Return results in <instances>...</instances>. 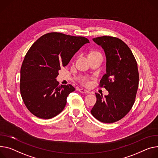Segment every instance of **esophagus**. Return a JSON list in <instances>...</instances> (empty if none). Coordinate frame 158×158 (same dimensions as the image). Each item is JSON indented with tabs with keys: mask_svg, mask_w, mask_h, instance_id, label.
<instances>
[{
	"mask_svg": "<svg viewBox=\"0 0 158 158\" xmlns=\"http://www.w3.org/2000/svg\"><path fill=\"white\" fill-rule=\"evenodd\" d=\"M79 92L81 93H85V94H88V93H89V91L85 89H79Z\"/></svg>",
	"mask_w": 158,
	"mask_h": 158,
	"instance_id": "esophagus-1",
	"label": "esophagus"
}]
</instances>
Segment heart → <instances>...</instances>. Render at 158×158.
Instances as JSON below:
<instances>
[{
	"mask_svg": "<svg viewBox=\"0 0 158 158\" xmlns=\"http://www.w3.org/2000/svg\"><path fill=\"white\" fill-rule=\"evenodd\" d=\"M94 53H99L97 51H93L91 52L90 54H94ZM89 54V55H90ZM81 83L82 84V85L84 86H88L91 85V81H90V79L88 77L86 76H82L79 79Z\"/></svg>",
	"mask_w": 158,
	"mask_h": 158,
	"instance_id": "1",
	"label": "heart"
}]
</instances>
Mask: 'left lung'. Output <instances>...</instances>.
I'll use <instances>...</instances> for the list:
<instances>
[{
	"label": "left lung",
	"mask_w": 158,
	"mask_h": 158,
	"mask_svg": "<svg viewBox=\"0 0 158 158\" xmlns=\"http://www.w3.org/2000/svg\"><path fill=\"white\" fill-rule=\"evenodd\" d=\"M102 46L106 55L107 73L99 87L109 93L107 96L95 93L97 102L91 114L104 123L116 122L127 115L135 103L139 82L137 63L130 48L115 37L102 36L93 39Z\"/></svg>",
	"instance_id": "8db88e82"
}]
</instances>
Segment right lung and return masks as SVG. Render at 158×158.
Segmentation results:
<instances>
[{"mask_svg": "<svg viewBox=\"0 0 158 158\" xmlns=\"http://www.w3.org/2000/svg\"><path fill=\"white\" fill-rule=\"evenodd\" d=\"M89 40L60 32L39 38L25 56L20 70V93L28 110L36 117L51 119L66 106L72 85L59 86L56 77L76 52Z\"/></svg>", "mask_w": 158, "mask_h": 158, "instance_id": "add662e5", "label": "right lung"}]
</instances>
